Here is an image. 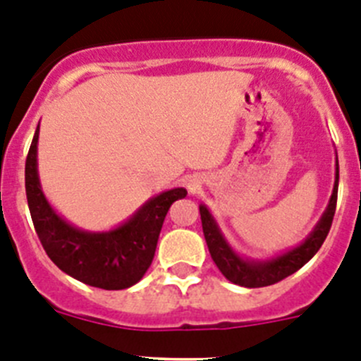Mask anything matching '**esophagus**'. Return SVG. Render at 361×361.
Masks as SVG:
<instances>
[{
  "instance_id": "34e87169",
  "label": "esophagus",
  "mask_w": 361,
  "mask_h": 361,
  "mask_svg": "<svg viewBox=\"0 0 361 361\" xmlns=\"http://www.w3.org/2000/svg\"><path fill=\"white\" fill-rule=\"evenodd\" d=\"M188 188H190V190H194V188H195V185H192V183H188Z\"/></svg>"
}]
</instances>
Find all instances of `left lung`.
Masks as SVG:
<instances>
[{
	"mask_svg": "<svg viewBox=\"0 0 361 361\" xmlns=\"http://www.w3.org/2000/svg\"><path fill=\"white\" fill-rule=\"evenodd\" d=\"M337 188H338V160H336V181H334V190L330 195L329 206L325 213L322 214L316 227L312 228L311 234L304 239L298 246L285 251L281 255L267 258V260H251V258H243L241 255L235 253V250L228 245L225 235L221 234L216 220L207 209V206L201 204V221L202 232L206 238L207 250H209L211 258L220 269L221 274L231 283L246 288H260V286L274 285L281 279L288 278L298 269L304 267L316 253L322 248L323 241L329 235L330 227H332L334 214H336L337 204Z\"/></svg>",
	"mask_w": 361,
	"mask_h": 361,
	"instance_id": "left-lung-1",
	"label": "left lung"
}]
</instances>
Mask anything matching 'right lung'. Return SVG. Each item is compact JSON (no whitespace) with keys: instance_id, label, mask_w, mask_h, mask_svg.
<instances>
[{"instance_id":"add662e5","label":"right lung","mask_w":361,"mask_h":361,"mask_svg":"<svg viewBox=\"0 0 361 361\" xmlns=\"http://www.w3.org/2000/svg\"><path fill=\"white\" fill-rule=\"evenodd\" d=\"M38 134L39 123L25 159V195L43 250L61 271L89 286L123 290L136 285L154 260L171 204L183 199L187 190L171 188L148 199L129 220L111 231H82L64 220L43 194L38 176Z\"/></svg>"}]
</instances>
